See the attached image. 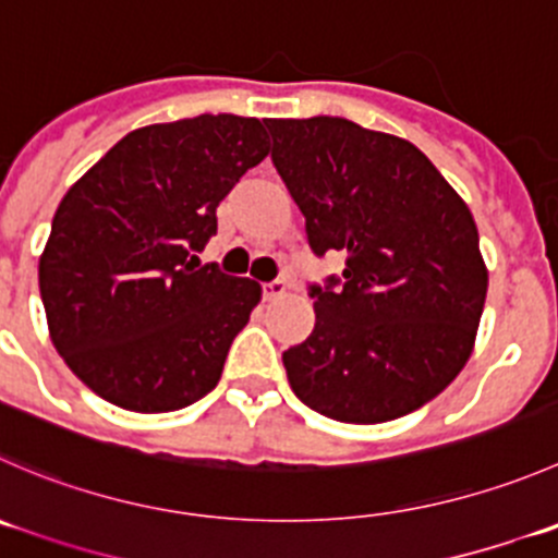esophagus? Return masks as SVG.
<instances>
[{"instance_id":"obj_1","label":"esophagus","mask_w":558,"mask_h":558,"mask_svg":"<svg viewBox=\"0 0 558 558\" xmlns=\"http://www.w3.org/2000/svg\"><path fill=\"white\" fill-rule=\"evenodd\" d=\"M262 291H264V300H278V296L286 294V283L283 280H272V283H264Z\"/></svg>"}]
</instances>
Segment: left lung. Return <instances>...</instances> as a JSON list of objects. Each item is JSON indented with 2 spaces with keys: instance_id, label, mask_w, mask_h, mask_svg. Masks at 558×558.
<instances>
[{
  "instance_id": "left-lung-1",
  "label": "left lung",
  "mask_w": 558,
  "mask_h": 558,
  "mask_svg": "<svg viewBox=\"0 0 558 558\" xmlns=\"http://www.w3.org/2000/svg\"><path fill=\"white\" fill-rule=\"evenodd\" d=\"M307 242L345 256L311 286L316 327L283 351L305 405L376 425L434 400L472 356L488 269L466 202L420 149L343 117L269 119Z\"/></svg>"
}]
</instances>
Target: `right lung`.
Returning a JSON list of instances; mask_svg holds the SVG:
<instances>
[{
	"label": "right lung",
	"instance_id": "right-lung-1",
	"mask_svg": "<svg viewBox=\"0 0 558 558\" xmlns=\"http://www.w3.org/2000/svg\"><path fill=\"white\" fill-rule=\"evenodd\" d=\"M267 155L258 119L202 113L133 130L64 193L37 278L53 345L92 392L138 414L213 392L262 286L193 253Z\"/></svg>",
	"mask_w": 558,
	"mask_h": 558
}]
</instances>
